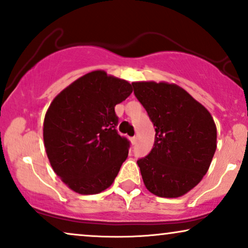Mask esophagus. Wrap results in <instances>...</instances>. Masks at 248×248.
Returning <instances> with one entry per match:
<instances>
[{"label":"esophagus","mask_w":248,"mask_h":248,"mask_svg":"<svg viewBox=\"0 0 248 248\" xmlns=\"http://www.w3.org/2000/svg\"><path fill=\"white\" fill-rule=\"evenodd\" d=\"M131 142H132V144H136L137 143V137L136 136L131 138Z\"/></svg>","instance_id":"obj_1"}]
</instances>
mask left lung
<instances>
[{
    "mask_svg": "<svg viewBox=\"0 0 248 248\" xmlns=\"http://www.w3.org/2000/svg\"><path fill=\"white\" fill-rule=\"evenodd\" d=\"M155 127V142L137 160L144 186L158 197L187 194L206 174L217 149V126L204 106L175 84L132 83Z\"/></svg>",
    "mask_w": 248,
    "mask_h": 248,
    "instance_id": "8db88e82",
    "label": "left lung"
}]
</instances>
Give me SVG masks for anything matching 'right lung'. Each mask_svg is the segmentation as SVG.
I'll return each mask as SVG.
<instances>
[{
	"label": "right lung",
	"instance_id": "right-lung-1",
	"mask_svg": "<svg viewBox=\"0 0 248 248\" xmlns=\"http://www.w3.org/2000/svg\"><path fill=\"white\" fill-rule=\"evenodd\" d=\"M132 91L128 82L95 70L51 102L44 118V146L53 171L72 190L99 194L114 182L130 148L116 130L115 106Z\"/></svg>",
	"mask_w": 248,
	"mask_h": 248
}]
</instances>
